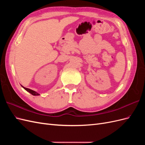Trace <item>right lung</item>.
<instances>
[{"instance_id": "right-lung-1", "label": "right lung", "mask_w": 145, "mask_h": 145, "mask_svg": "<svg viewBox=\"0 0 145 145\" xmlns=\"http://www.w3.org/2000/svg\"><path fill=\"white\" fill-rule=\"evenodd\" d=\"M22 86V87L23 88H24L26 91H28V93H29L30 94H31L32 95H39L40 94H39V93H37V92H36V91H33V90H32V89H29V88H25L24 86H23L22 85H21Z\"/></svg>"}]
</instances>
